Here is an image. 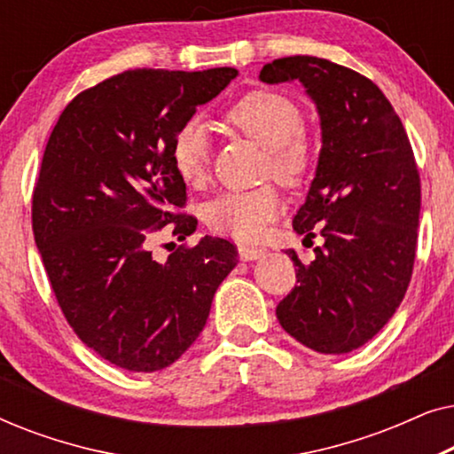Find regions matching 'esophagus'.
<instances>
[{
  "instance_id": "34e87169",
  "label": "esophagus",
  "mask_w": 454,
  "mask_h": 454,
  "mask_svg": "<svg viewBox=\"0 0 454 454\" xmlns=\"http://www.w3.org/2000/svg\"><path fill=\"white\" fill-rule=\"evenodd\" d=\"M238 252H239V258L246 260V262H250V260L264 258V254H266L264 247H256V246H239Z\"/></svg>"
}]
</instances>
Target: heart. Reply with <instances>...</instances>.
Here are the masks:
<instances>
[{
    "mask_svg": "<svg viewBox=\"0 0 454 454\" xmlns=\"http://www.w3.org/2000/svg\"><path fill=\"white\" fill-rule=\"evenodd\" d=\"M223 121L235 132L266 146V176L287 185L301 184L314 165V145L303 129V114L295 101L277 90L258 89L239 97ZM177 176L192 188H202L210 176V142L202 123L188 121L171 142ZM285 202L275 185L247 192H225L204 207L210 231L238 241H256L283 213Z\"/></svg>",
    "mask_w": 454,
    "mask_h": 454,
    "instance_id": "b5f03b06",
    "label": "heart"
}]
</instances>
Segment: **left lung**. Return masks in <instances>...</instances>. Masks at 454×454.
Segmentation results:
<instances>
[{
	"label": "left lung",
	"instance_id": "1",
	"mask_svg": "<svg viewBox=\"0 0 454 454\" xmlns=\"http://www.w3.org/2000/svg\"><path fill=\"white\" fill-rule=\"evenodd\" d=\"M269 84L300 80L320 114L322 148L294 229L325 238L278 301L291 337L318 353H349L374 337L411 281L421 207L419 171L405 128L384 92L349 67L309 55L266 64Z\"/></svg>",
	"mask_w": 454,
	"mask_h": 454
}]
</instances>
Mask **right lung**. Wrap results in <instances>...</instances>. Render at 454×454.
Returning a JSON list of instances; mask_svg holds the SVG:
<instances>
[{"label": "right lung", "mask_w": 454, "mask_h": 454, "mask_svg": "<svg viewBox=\"0 0 454 454\" xmlns=\"http://www.w3.org/2000/svg\"><path fill=\"white\" fill-rule=\"evenodd\" d=\"M235 76L121 72L74 97L49 136L33 192L36 247L67 325L117 368L157 372L182 357L238 264L221 238L182 244L163 264L148 252L160 231H196L179 213L188 196L171 142Z\"/></svg>", "instance_id": "add662e5"}]
</instances>
